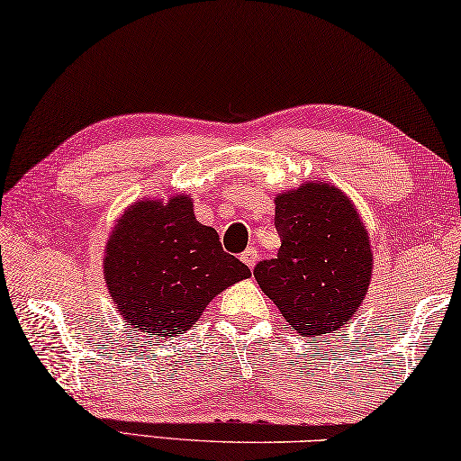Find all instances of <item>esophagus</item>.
<instances>
[{
    "mask_svg": "<svg viewBox=\"0 0 461 461\" xmlns=\"http://www.w3.org/2000/svg\"><path fill=\"white\" fill-rule=\"evenodd\" d=\"M240 259H243V263H245V266L247 267H255V263H258V259H259V253H258V249H255V247H249L247 249V251L243 253V255H240Z\"/></svg>",
    "mask_w": 461,
    "mask_h": 461,
    "instance_id": "esophagus-1",
    "label": "esophagus"
}]
</instances>
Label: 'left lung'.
I'll use <instances>...</instances> for the list:
<instances>
[{"mask_svg":"<svg viewBox=\"0 0 461 461\" xmlns=\"http://www.w3.org/2000/svg\"><path fill=\"white\" fill-rule=\"evenodd\" d=\"M282 247L253 269L259 288L304 337L341 329L372 280V247L353 202L322 181L276 198Z\"/></svg>","mask_w":461,"mask_h":461,"instance_id":"1","label":"left lung"}]
</instances>
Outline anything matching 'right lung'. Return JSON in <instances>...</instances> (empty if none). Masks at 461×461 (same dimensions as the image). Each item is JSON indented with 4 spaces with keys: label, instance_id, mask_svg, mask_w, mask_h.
I'll list each match as a JSON object with an SVG mask.
<instances>
[{
    "label": "right lung",
    "instance_id": "add662e5",
    "mask_svg": "<svg viewBox=\"0 0 461 461\" xmlns=\"http://www.w3.org/2000/svg\"><path fill=\"white\" fill-rule=\"evenodd\" d=\"M251 276L224 253L212 226L194 216L190 195L128 206L105 243V285L124 322L147 337H177L216 294Z\"/></svg>",
    "mask_w": 461,
    "mask_h": 461
}]
</instances>
